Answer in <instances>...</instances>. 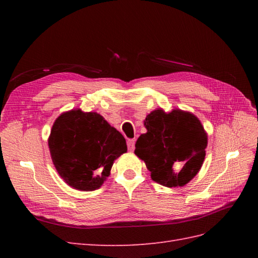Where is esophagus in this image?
Wrapping results in <instances>:
<instances>
[{
  "label": "esophagus",
  "instance_id": "obj_1",
  "mask_svg": "<svg viewBox=\"0 0 258 258\" xmlns=\"http://www.w3.org/2000/svg\"><path fill=\"white\" fill-rule=\"evenodd\" d=\"M127 146H128V150L132 152L134 151V147H135V140H128L127 141Z\"/></svg>",
  "mask_w": 258,
  "mask_h": 258
}]
</instances>
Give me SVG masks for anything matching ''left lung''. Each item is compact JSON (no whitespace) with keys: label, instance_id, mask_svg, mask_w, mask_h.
Returning <instances> with one entry per match:
<instances>
[{"label":"left lung","instance_id":"obj_1","mask_svg":"<svg viewBox=\"0 0 258 258\" xmlns=\"http://www.w3.org/2000/svg\"><path fill=\"white\" fill-rule=\"evenodd\" d=\"M147 132L136 141L135 155L144 161L154 182L178 187L193 179L204 162L207 133L193 113L157 108L146 115Z\"/></svg>","mask_w":258,"mask_h":258}]
</instances>
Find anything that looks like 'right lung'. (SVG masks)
Here are the masks:
<instances>
[{"instance_id": "1", "label": "right lung", "mask_w": 258, "mask_h": 258, "mask_svg": "<svg viewBox=\"0 0 258 258\" xmlns=\"http://www.w3.org/2000/svg\"><path fill=\"white\" fill-rule=\"evenodd\" d=\"M47 142L59 176L72 188L83 191L100 188L114 161L127 152L123 135L102 115L81 108L59 115Z\"/></svg>"}]
</instances>
